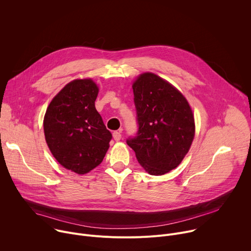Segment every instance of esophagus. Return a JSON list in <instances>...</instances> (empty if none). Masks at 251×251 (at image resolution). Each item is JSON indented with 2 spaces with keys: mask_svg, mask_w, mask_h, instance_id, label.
<instances>
[{
  "mask_svg": "<svg viewBox=\"0 0 251 251\" xmlns=\"http://www.w3.org/2000/svg\"><path fill=\"white\" fill-rule=\"evenodd\" d=\"M121 137H122V135H121V132H120V131H115V132L113 133V138H114V140H115L116 142L120 141V140H121Z\"/></svg>",
  "mask_w": 251,
  "mask_h": 251,
  "instance_id": "34e87169",
  "label": "esophagus"
}]
</instances>
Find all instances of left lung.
<instances>
[{
  "instance_id": "left-lung-1",
  "label": "left lung",
  "mask_w": 251,
  "mask_h": 251,
  "mask_svg": "<svg viewBox=\"0 0 251 251\" xmlns=\"http://www.w3.org/2000/svg\"><path fill=\"white\" fill-rule=\"evenodd\" d=\"M138 131L127 144L151 175L176 168L195 134L192 110L179 91L153 73L141 74L132 85Z\"/></svg>"
}]
</instances>
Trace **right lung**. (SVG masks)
Listing matches in <instances>:
<instances>
[{
    "label": "right lung",
    "instance_id": "obj_1",
    "mask_svg": "<svg viewBox=\"0 0 251 251\" xmlns=\"http://www.w3.org/2000/svg\"><path fill=\"white\" fill-rule=\"evenodd\" d=\"M99 89L92 79L68 83L53 98L44 117V133L56 160L66 169L86 174L97 167L112 134L95 108Z\"/></svg>",
    "mask_w": 251,
    "mask_h": 251
}]
</instances>
